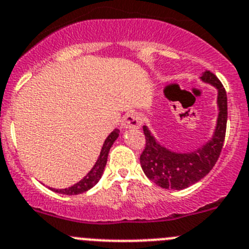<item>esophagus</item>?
I'll use <instances>...</instances> for the list:
<instances>
[{"instance_id":"obj_1","label":"esophagus","mask_w":249,"mask_h":249,"mask_svg":"<svg viewBox=\"0 0 249 249\" xmlns=\"http://www.w3.org/2000/svg\"><path fill=\"white\" fill-rule=\"evenodd\" d=\"M141 125L140 117H139L138 113H134V111H129L123 117L122 120V126L124 129H136Z\"/></svg>"}]
</instances>
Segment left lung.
<instances>
[{"mask_svg": "<svg viewBox=\"0 0 249 249\" xmlns=\"http://www.w3.org/2000/svg\"><path fill=\"white\" fill-rule=\"evenodd\" d=\"M200 80L216 87L219 108L215 131L205 145L192 152H174L161 145L146 125L142 127L146 146L140 156L141 167L148 179L164 189L182 190L203 179L215 166L224 146L227 124L226 90L213 72L205 71Z\"/></svg>", "mask_w": 249, "mask_h": 249, "instance_id": "8db88e82", "label": "left lung"}]
</instances>
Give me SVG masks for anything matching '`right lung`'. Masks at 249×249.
<instances>
[{
  "instance_id": "1",
  "label": "right lung",
  "mask_w": 249,
  "mask_h": 249,
  "mask_svg": "<svg viewBox=\"0 0 249 249\" xmlns=\"http://www.w3.org/2000/svg\"><path fill=\"white\" fill-rule=\"evenodd\" d=\"M118 136H119V130L115 129L114 131H111L108 135V138L106 139L103 143V147L101 150V155H99L98 160L94 163V166L92 167L89 172L86 174V177H83L80 182H77L76 184L71 185L69 188H65V189H54L51 188V190L54 192L60 193V194H66V195H77L81 193H85L87 190H89L90 188H93L97 183L101 179L102 174H103L104 167L107 164V160H108V153L110 147L113 146L114 141L117 140Z\"/></svg>"
}]
</instances>
